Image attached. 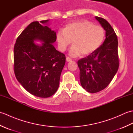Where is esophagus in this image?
Masks as SVG:
<instances>
[{
    "instance_id": "1",
    "label": "esophagus",
    "mask_w": 133,
    "mask_h": 133,
    "mask_svg": "<svg viewBox=\"0 0 133 133\" xmlns=\"http://www.w3.org/2000/svg\"><path fill=\"white\" fill-rule=\"evenodd\" d=\"M66 61L67 62H71V61H72V59L69 58V57H67L66 58Z\"/></svg>"
}]
</instances>
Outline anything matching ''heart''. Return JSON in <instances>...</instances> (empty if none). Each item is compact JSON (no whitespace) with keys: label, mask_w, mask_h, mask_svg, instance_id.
Wrapping results in <instances>:
<instances>
[{"label":"heart","mask_w":133,"mask_h":133,"mask_svg":"<svg viewBox=\"0 0 133 133\" xmlns=\"http://www.w3.org/2000/svg\"><path fill=\"white\" fill-rule=\"evenodd\" d=\"M104 37L105 31L102 27L85 19L67 24L63 31L56 33V40L62 51H64L73 41L74 45L70 51L73 56L81 54L84 56L92 54L102 44Z\"/></svg>","instance_id":"1"}]
</instances>
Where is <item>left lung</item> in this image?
Masks as SVG:
<instances>
[{
    "label": "left lung",
    "mask_w": 133,
    "mask_h": 133,
    "mask_svg": "<svg viewBox=\"0 0 133 133\" xmlns=\"http://www.w3.org/2000/svg\"><path fill=\"white\" fill-rule=\"evenodd\" d=\"M95 19L106 31L105 40L95 52L78 61L81 85L91 93L105 89L119 65L116 34L106 20L98 16H95Z\"/></svg>",
    "instance_id": "obj_1"
}]
</instances>
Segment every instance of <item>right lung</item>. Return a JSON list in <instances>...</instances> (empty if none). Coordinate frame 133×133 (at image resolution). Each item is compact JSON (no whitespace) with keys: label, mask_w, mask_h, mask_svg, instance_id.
Returning a JSON list of instances; mask_svg holds the SVG:
<instances>
[{"label":"right lung","mask_w":133,"mask_h":133,"mask_svg":"<svg viewBox=\"0 0 133 133\" xmlns=\"http://www.w3.org/2000/svg\"><path fill=\"white\" fill-rule=\"evenodd\" d=\"M49 20L42 21L45 24ZM56 32L39 22L31 23L17 38L14 49V72L22 86L30 94L48 98L57 91L66 56L52 43ZM40 40L41 46L34 43Z\"/></svg>","instance_id":"obj_1"}]
</instances>
